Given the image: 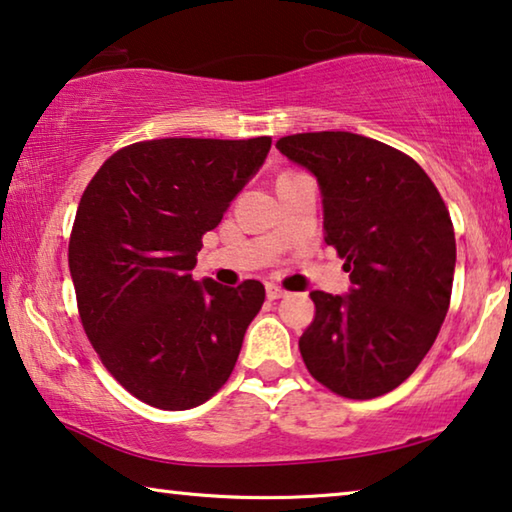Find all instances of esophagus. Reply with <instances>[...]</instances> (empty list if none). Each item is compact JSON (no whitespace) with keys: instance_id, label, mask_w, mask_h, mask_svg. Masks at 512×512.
I'll return each instance as SVG.
<instances>
[{"instance_id":"obj_1","label":"esophagus","mask_w":512,"mask_h":512,"mask_svg":"<svg viewBox=\"0 0 512 512\" xmlns=\"http://www.w3.org/2000/svg\"><path fill=\"white\" fill-rule=\"evenodd\" d=\"M285 294H287L285 289L278 287V285H266V299H269V301H278Z\"/></svg>"}]
</instances>
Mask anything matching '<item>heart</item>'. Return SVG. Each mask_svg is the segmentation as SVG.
Returning a JSON list of instances; mask_svg holds the SVG:
<instances>
[{
  "instance_id": "b5f03b06",
  "label": "heart",
  "mask_w": 512,
  "mask_h": 512,
  "mask_svg": "<svg viewBox=\"0 0 512 512\" xmlns=\"http://www.w3.org/2000/svg\"><path fill=\"white\" fill-rule=\"evenodd\" d=\"M292 174H296V172H282L278 179H285V177H292Z\"/></svg>"
}]
</instances>
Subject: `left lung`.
<instances>
[{"label": "left lung", "instance_id": "1", "mask_svg": "<svg viewBox=\"0 0 512 512\" xmlns=\"http://www.w3.org/2000/svg\"><path fill=\"white\" fill-rule=\"evenodd\" d=\"M276 147L317 177L324 239L352 280L347 296L310 294L305 368L342 398H379L418 368L451 305V213L414 158L372 137L296 133Z\"/></svg>", "mask_w": 512, "mask_h": 512}]
</instances>
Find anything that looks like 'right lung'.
Returning a JSON list of instances; mask_svg holds the SVG:
<instances>
[{
    "label": "right lung",
    "mask_w": 512,
    "mask_h": 512,
    "mask_svg": "<svg viewBox=\"0 0 512 512\" xmlns=\"http://www.w3.org/2000/svg\"><path fill=\"white\" fill-rule=\"evenodd\" d=\"M269 149L266 135L135 142L80 197L68 266L82 329L105 370L151 407L193 409L232 375L264 285H200L190 271Z\"/></svg>",
    "instance_id": "1"
}]
</instances>
